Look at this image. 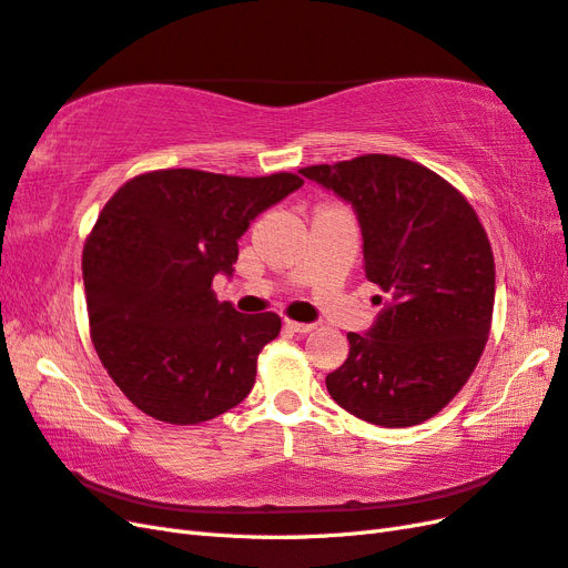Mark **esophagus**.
Listing matches in <instances>:
<instances>
[{"label":"esophagus","instance_id":"esophagus-1","mask_svg":"<svg viewBox=\"0 0 568 568\" xmlns=\"http://www.w3.org/2000/svg\"><path fill=\"white\" fill-rule=\"evenodd\" d=\"M286 329L291 332H298V334H305V332H313L315 325H311V322H294V320H284Z\"/></svg>","mask_w":568,"mask_h":568}]
</instances>
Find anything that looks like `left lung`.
<instances>
[{"label":"left lung","instance_id":"obj_1","mask_svg":"<svg viewBox=\"0 0 568 568\" xmlns=\"http://www.w3.org/2000/svg\"><path fill=\"white\" fill-rule=\"evenodd\" d=\"M354 207L365 277L382 305L325 377L351 416L382 427L433 418L478 365L495 308V257L478 214L452 183L394 155L301 170Z\"/></svg>","mask_w":568,"mask_h":568}]
</instances>
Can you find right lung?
<instances>
[{
	"mask_svg": "<svg viewBox=\"0 0 568 568\" xmlns=\"http://www.w3.org/2000/svg\"><path fill=\"white\" fill-rule=\"evenodd\" d=\"M301 186L286 172L160 170L110 197L85 241L83 284L98 356L135 408L195 425L251 394L282 320L220 303L212 280L232 277L251 222Z\"/></svg>",
	"mask_w": 568,
	"mask_h": 568,
	"instance_id": "right-lung-1",
	"label": "right lung"
}]
</instances>
